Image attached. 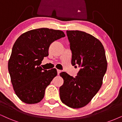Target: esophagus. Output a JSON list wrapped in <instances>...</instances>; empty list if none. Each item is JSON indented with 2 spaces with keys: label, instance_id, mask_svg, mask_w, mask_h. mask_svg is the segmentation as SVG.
<instances>
[{
  "label": "esophagus",
  "instance_id": "1",
  "mask_svg": "<svg viewBox=\"0 0 122 122\" xmlns=\"http://www.w3.org/2000/svg\"><path fill=\"white\" fill-rule=\"evenodd\" d=\"M61 72V70H57V73H58V75H59V73Z\"/></svg>",
  "mask_w": 122,
  "mask_h": 122
}]
</instances>
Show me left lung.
<instances>
[{
	"mask_svg": "<svg viewBox=\"0 0 122 122\" xmlns=\"http://www.w3.org/2000/svg\"><path fill=\"white\" fill-rule=\"evenodd\" d=\"M72 52L71 64L80 70L75 77L62 72L64 82L59 88L60 98L68 107L78 109L91 101L102 84L107 70L104 47L98 39L79 30H67Z\"/></svg>",
	"mask_w": 122,
	"mask_h": 122,
	"instance_id": "1",
	"label": "left lung"
}]
</instances>
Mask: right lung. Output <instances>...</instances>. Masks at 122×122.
<instances>
[{"label": "right lung", "instance_id": "add662e5", "mask_svg": "<svg viewBox=\"0 0 122 122\" xmlns=\"http://www.w3.org/2000/svg\"><path fill=\"white\" fill-rule=\"evenodd\" d=\"M65 37L63 31L48 28L31 30L17 39L8 61V71L16 96L34 104L43 98L46 87L57 75L55 68L43 70L42 61L53 42Z\"/></svg>", "mask_w": 122, "mask_h": 122}]
</instances>
